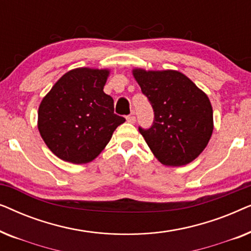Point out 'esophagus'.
<instances>
[{"instance_id":"esophagus-1","label":"esophagus","mask_w":251,"mask_h":251,"mask_svg":"<svg viewBox=\"0 0 251 251\" xmlns=\"http://www.w3.org/2000/svg\"><path fill=\"white\" fill-rule=\"evenodd\" d=\"M126 121H128L129 123H135L136 118L133 115H128V116H126Z\"/></svg>"}]
</instances>
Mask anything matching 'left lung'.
<instances>
[{
  "label": "left lung",
  "instance_id": "1",
  "mask_svg": "<svg viewBox=\"0 0 251 251\" xmlns=\"http://www.w3.org/2000/svg\"><path fill=\"white\" fill-rule=\"evenodd\" d=\"M132 75L154 111L153 126L139 128L154 156L170 167L197 159L214 130L208 96L178 71L133 68Z\"/></svg>",
  "mask_w": 251,
  "mask_h": 251
}]
</instances>
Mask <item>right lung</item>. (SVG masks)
Listing matches in <instances>:
<instances>
[{
  "label": "right lung",
  "instance_id": "1",
  "mask_svg": "<svg viewBox=\"0 0 251 251\" xmlns=\"http://www.w3.org/2000/svg\"><path fill=\"white\" fill-rule=\"evenodd\" d=\"M108 75L107 68H74L43 97L37 128L59 159L74 164L91 162L126 121L114 114V100L104 92Z\"/></svg>",
  "mask_w": 251,
  "mask_h": 251
}]
</instances>
